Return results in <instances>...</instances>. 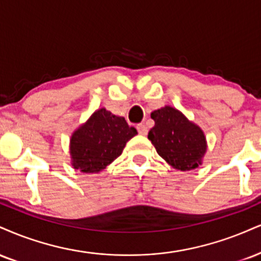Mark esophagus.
<instances>
[{"label": "esophagus", "mask_w": 261, "mask_h": 261, "mask_svg": "<svg viewBox=\"0 0 261 261\" xmlns=\"http://www.w3.org/2000/svg\"><path fill=\"white\" fill-rule=\"evenodd\" d=\"M137 131H139V133L141 134V135H147V126L144 124H137Z\"/></svg>", "instance_id": "1"}]
</instances>
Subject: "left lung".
<instances>
[{"instance_id":"1","label":"left lung","mask_w":261,"mask_h":261,"mask_svg":"<svg viewBox=\"0 0 261 261\" xmlns=\"http://www.w3.org/2000/svg\"><path fill=\"white\" fill-rule=\"evenodd\" d=\"M150 118L154 126L150 128L148 139L164 161L181 171L192 170L202 163L206 143L197 125L171 107L154 111Z\"/></svg>"}]
</instances>
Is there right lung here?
<instances>
[{"instance_id":"1","label":"right lung","mask_w":261,"mask_h":261,"mask_svg":"<svg viewBox=\"0 0 261 261\" xmlns=\"http://www.w3.org/2000/svg\"><path fill=\"white\" fill-rule=\"evenodd\" d=\"M137 135L126 120L98 109L87 122L73 134L70 154L75 169L83 172H98L122 153L125 144Z\"/></svg>"}]
</instances>
